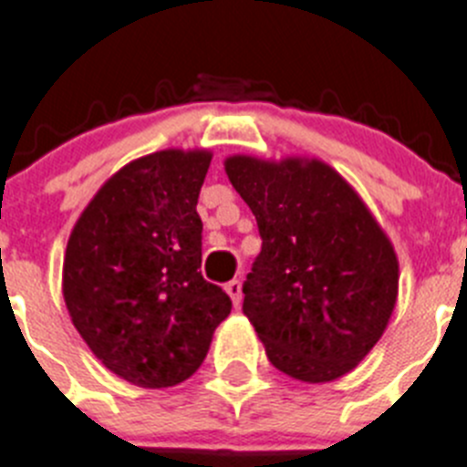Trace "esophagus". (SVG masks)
Here are the masks:
<instances>
[{"mask_svg":"<svg viewBox=\"0 0 467 467\" xmlns=\"http://www.w3.org/2000/svg\"><path fill=\"white\" fill-rule=\"evenodd\" d=\"M224 289H226V294H229L231 303H234V306H236V307L241 306V298H243V285H241V280L226 282Z\"/></svg>","mask_w":467,"mask_h":467,"instance_id":"34e87169","label":"esophagus"}]
</instances>
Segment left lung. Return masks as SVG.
I'll use <instances>...</instances> for the list:
<instances>
[{
	"instance_id": "1",
	"label": "left lung",
	"mask_w": 467,
	"mask_h": 467,
	"mask_svg": "<svg viewBox=\"0 0 467 467\" xmlns=\"http://www.w3.org/2000/svg\"><path fill=\"white\" fill-rule=\"evenodd\" d=\"M224 169L262 236L243 285V312L268 361L301 382L342 378L391 319L399 296L391 241L324 161L234 155Z\"/></svg>"
}]
</instances>
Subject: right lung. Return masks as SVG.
<instances>
[{
	"instance_id": "obj_1",
	"label": "right lung",
	"mask_w": 467,
	"mask_h": 467,
	"mask_svg": "<svg viewBox=\"0 0 467 467\" xmlns=\"http://www.w3.org/2000/svg\"><path fill=\"white\" fill-rule=\"evenodd\" d=\"M208 150H161L104 182L67 243L71 322L110 373L164 389L199 370L231 298L201 275Z\"/></svg>"
}]
</instances>
